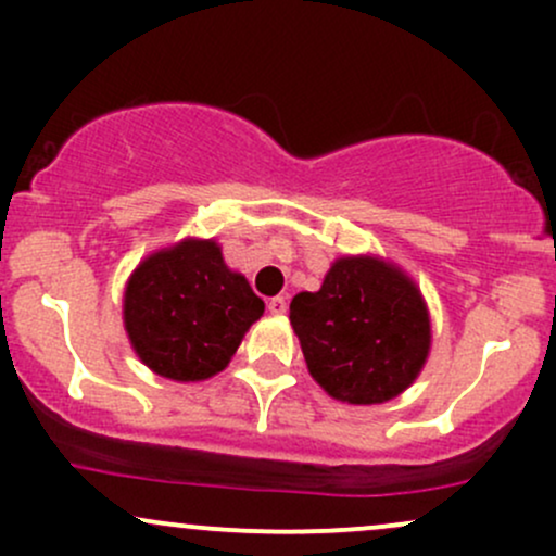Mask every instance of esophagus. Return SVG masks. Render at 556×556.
<instances>
[{"instance_id":"34e87169","label":"esophagus","mask_w":556,"mask_h":556,"mask_svg":"<svg viewBox=\"0 0 556 556\" xmlns=\"http://www.w3.org/2000/svg\"><path fill=\"white\" fill-rule=\"evenodd\" d=\"M266 308H269V314H274V316H282V314H287V298H285V295L271 298L269 303H266Z\"/></svg>"}]
</instances>
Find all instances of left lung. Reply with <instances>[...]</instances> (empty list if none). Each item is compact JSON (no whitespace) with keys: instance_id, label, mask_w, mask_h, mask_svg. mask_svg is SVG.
I'll list each match as a JSON object with an SVG mask.
<instances>
[{"instance_id":"8db88e82","label":"left lung","mask_w":556,"mask_h":556,"mask_svg":"<svg viewBox=\"0 0 556 556\" xmlns=\"http://www.w3.org/2000/svg\"><path fill=\"white\" fill-rule=\"evenodd\" d=\"M305 363L331 397L374 405L413 384L431 329L416 285L376 258H340L318 292L290 303Z\"/></svg>"}]
</instances>
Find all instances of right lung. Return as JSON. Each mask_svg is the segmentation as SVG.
Instances as JSON below:
<instances>
[{
	"mask_svg": "<svg viewBox=\"0 0 556 556\" xmlns=\"http://www.w3.org/2000/svg\"><path fill=\"white\" fill-rule=\"evenodd\" d=\"M264 300L229 271L214 240H185L149 256L125 290V329L138 358L175 381L227 366Z\"/></svg>",
	"mask_w": 556,
	"mask_h": 556,
	"instance_id": "1",
	"label": "right lung"
}]
</instances>
